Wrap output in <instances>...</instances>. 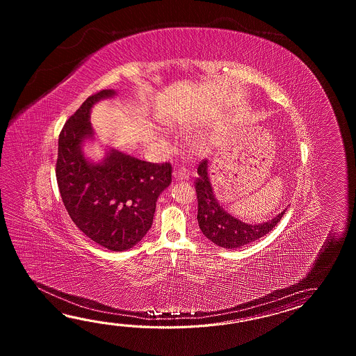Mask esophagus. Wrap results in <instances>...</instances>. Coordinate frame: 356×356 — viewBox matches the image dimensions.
Returning a JSON list of instances; mask_svg holds the SVG:
<instances>
[{
	"label": "esophagus",
	"instance_id": "esophagus-1",
	"mask_svg": "<svg viewBox=\"0 0 356 356\" xmlns=\"http://www.w3.org/2000/svg\"><path fill=\"white\" fill-rule=\"evenodd\" d=\"M173 175H175V181H188L189 179L188 172L184 168L175 169V172H173Z\"/></svg>",
	"mask_w": 356,
	"mask_h": 356
}]
</instances>
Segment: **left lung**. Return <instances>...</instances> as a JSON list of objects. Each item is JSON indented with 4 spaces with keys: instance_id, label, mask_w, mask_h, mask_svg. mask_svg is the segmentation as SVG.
I'll return each instance as SVG.
<instances>
[{
    "instance_id": "1",
    "label": "left lung",
    "mask_w": 356,
    "mask_h": 356,
    "mask_svg": "<svg viewBox=\"0 0 356 356\" xmlns=\"http://www.w3.org/2000/svg\"><path fill=\"white\" fill-rule=\"evenodd\" d=\"M197 173L198 177L195 181V188L198 204V225L204 236L220 247L234 250L257 241L261 236L270 233L285 213L284 210L273 220L254 225L235 219L220 206L215 198L207 173V160L200 163Z\"/></svg>"
}]
</instances>
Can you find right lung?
<instances>
[{"mask_svg":"<svg viewBox=\"0 0 356 356\" xmlns=\"http://www.w3.org/2000/svg\"><path fill=\"white\" fill-rule=\"evenodd\" d=\"M113 90L90 95L65 123L58 138L56 177L70 218L106 250L122 252L140 242L152 225L160 193L172 181L170 163H149L111 150L92 164L81 145L92 136L91 106Z\"/></svg>","mask_w":356,"mask_h":356,"instance_id":"1","label":"right lung"}]
</instances>
